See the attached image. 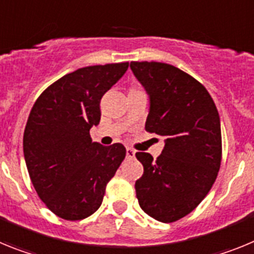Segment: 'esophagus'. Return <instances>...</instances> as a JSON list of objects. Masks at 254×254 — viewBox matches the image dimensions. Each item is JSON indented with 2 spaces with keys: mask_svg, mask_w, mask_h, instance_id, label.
<instances>
[{
  "mask_svg": "<svg viewBox=\"0 0 254 254\" xmlns=\"http://www.w3.org/2000/svg\"><path fill=\"white\" fill-rule=\"evenodd\" d=\"M134 154H136V152H134V150H132L131 147H127V149H126V156H127V159H133Z\"/></svg>",
  "mask_w": 254,
  "mask_h": 254,
  "instance_id": "obj_1",
  "label": "esophagus"
}]
</instances>
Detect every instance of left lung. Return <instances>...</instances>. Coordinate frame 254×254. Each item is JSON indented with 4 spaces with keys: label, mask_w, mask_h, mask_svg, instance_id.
Returning a JSON list of instances; mask_svg holds the SVG:
<instances>
[{
    "label": "left lung",
    "mask_w": 254,
    "mask_h": 254,
    "mask_svg": "<svg viewBox=\"0 0 254 254\" xmlns=\"http://www.w3.org/2000/svg\"><path fill=\"white\" fill-rule=\"evenodd\" d=\"M150 96L145 129L165 137L160 156L136 152L143 174L136 181L140 207L161 223L194 210L216 181L221 128L214 100L201 82L168 64L131 62Z\"/></svg>",
    "instance_id": "obj_1"
}]
</instances>
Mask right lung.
<instances>
[{
  "instance_id": "1",
  "label": "right lung",
  "mask_w": 254,
  "mask_h": 254,
  "mask_svg": "<svg viewBox=\"0 0 254 254\" xmlns=\"http://www.w3.org/2000/svg\"><path fill=\"white\" fill-rule=\"evenodd\" d=\"M128 62L82 67L49 85L31 108L24 156L38 196L55 215L76 221L100 207L107 183L126 158L122 143L93 142L100 100Z\"/></svg>"
}]
</instances>
